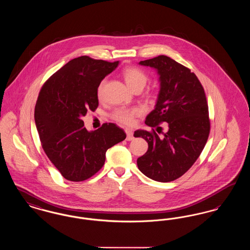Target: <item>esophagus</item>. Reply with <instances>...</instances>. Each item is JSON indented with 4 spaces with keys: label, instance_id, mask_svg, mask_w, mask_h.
Listing matches in <instances>:
<instances>
[{
    "label": "esophagus",
    "instance_id": "1",
    "mask_svg": "<svg viewBox=\"0 0 250 250\" xmlns=\"http://www.w3.org/2000/svg\"><path fill=\"white\" fill-rule=\"evenodd\" d=\"M125 133H126V141H132V140L134 139V137H133V132H132V131L126 129Z\"/></svg>",
    "mask_w": 250,
    "mask_h": 250
}]
</instances>
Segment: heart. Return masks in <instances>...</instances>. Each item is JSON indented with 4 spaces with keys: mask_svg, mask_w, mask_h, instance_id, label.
I'll return each instance as SVG.
<instances>
[{
    "mask_svg": "<svg viewBox=\"0 0 250 250\" xmlns=\"http://www.w3.org/2000/svg\"><path fill=\"white\" fill-rule=\"evenodd\" d=\"M123 77L125 83L132 91L136 89H143L148 82L147 74L136 66H130L124 69ZM105 83V80L101 81L96 88V95L98 99L103 98ZM143 113V109L140 107H119L112 112L111 117L124 125L130 126L135 123V119L142 116Z\"/></svg>",
    "mask_w": 250,
    "mask_h": 250,
    "instance_id": "1",
    "label": "heart"
}]
</instances>
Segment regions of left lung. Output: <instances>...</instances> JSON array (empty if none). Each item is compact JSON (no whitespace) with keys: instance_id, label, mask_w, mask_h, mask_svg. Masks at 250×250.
<instances>
[{"instance_id":"8db88e82","label":"left lung","mask_w":250,"mask_h":250,"mask_svg":"<svg viewBox=\"0 0 250 250\" xmlns=\"http://www.w3.org/2000/svg\"><path fill=\"white\" fill-rule=\"evenodd\" d=\"M140 64L157 70L160 91L155 109L145 120L152 131L134 133L148 143V151L137 164L147 177L171 182L190 168L207 143L210 120L204 89L189 68L165 55L141 61ZM162 122L167 123L165 132L160 126Z\"/></svg>"}]
</instances>
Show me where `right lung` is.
Returning <instances> with one entry per match:
<instances>
[{"label":"right lung","mask_w":250,"mask_h":250,"mask_svg":"<svg viewBox=\"0 0 250 250\" xmlns=\"http://www.w3.org/2000/svg\"><path fill=\"white\" fill-rule=\"evenodd\" d=\"M119 62L81 56L69 61L42 86L35 107L39 139L49 160L72 182L92 177L103 167L107 149L126 135L115 124L87 130L82 120L98 107L96 88Z\"/></svg>","instance_id":"add662e5"}]
</instances>
